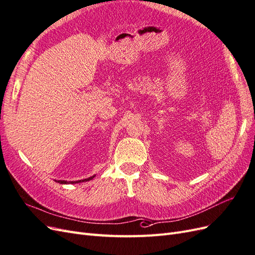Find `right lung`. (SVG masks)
Here are the masks:
<instances>
[{
  "instance_id": "obj_1",
  "label": "right lung",
  "mask_w": 255,
  "mask_h": 255,
  "mask_svg": "<svg viewBox=\"0 0 255 255\" xmlns=\"http://www.w3.org/2000/svg\"><path fill=\"white\" fill-rule=\"evenodd\" d=\"M95 177V175L94 176H90V177H88V179H85V180H80V181H70V182H67V181H61V180H59V181H56V182H58L59 184H75V183H81V182H87V181H90V180H92Z\"/></svg>"
}]
</instances>
